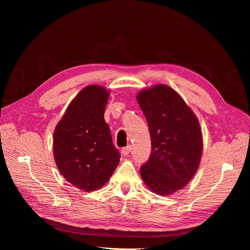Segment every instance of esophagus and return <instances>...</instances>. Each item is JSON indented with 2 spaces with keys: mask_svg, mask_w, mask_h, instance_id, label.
I'll return each instance as SVG.
<instances>
[{
  "mask_svg": "<svg viewBox=\"0 0 250 250\" xmlns=\"http://www.w3.org/2000/svg\"><path fill=\"white\" fill-rule=\"evenodd\" d=\"M130 151H131V146L128 145V146L122 148V150H121V152H122L123 155H128V154L130 153Z\"/></svg>",
  "mask_w": 250,
  "mask_h": 250,
  "instance_id": "esophagus-1",
  "label": "esophagus"
}]
</instances>
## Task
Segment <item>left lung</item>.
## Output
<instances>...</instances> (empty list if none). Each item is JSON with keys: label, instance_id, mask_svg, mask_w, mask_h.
Listing matches in <instances>:
<instances>
[{"label": "left lung", "instance_id": "obj_1", "mask_svg": "<svg viewBox=\"0 0 250 250\" xmlns=\"http://www.w3.org/2000/svg\"><path fill=\"white\" fill-rule=\"evenodd\" d=\"M151 138V155L141 176L151 191L169 196L195 175L202 154V133L197 117L175 90L157 84L138 94Z\"/></svg>", "mask_w": 250, "mask_h": 250}]
</instances>
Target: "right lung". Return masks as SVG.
<instances>
[{"label": "right lung", "mask_w": 250, "mask_h": 250, "mask_svg": "<svg viewBox=\"0 0 250 250\" xmlns=\"http://www.w3.org/2000/svg\"><path fill=\"white\" fill-rule=\"evenodd\" d=\"M109 92L88 85L74 98L53 137L55 163L74 187L92 192L107 183L120 162L104 110Z\"/></svg>", "instance_id": "right-lung-1"}]
</instances>
